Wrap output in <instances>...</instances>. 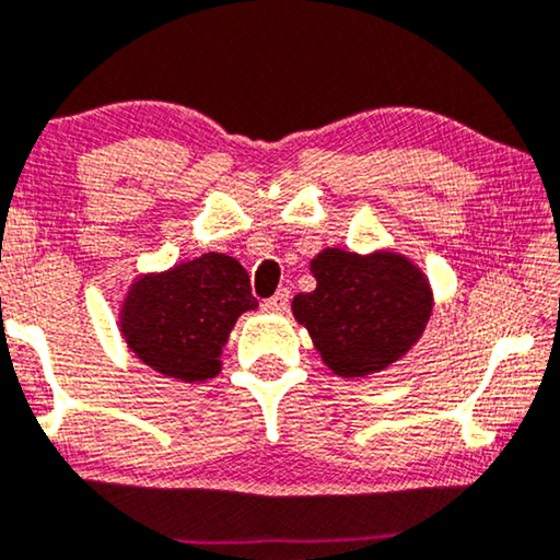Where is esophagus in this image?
Instances as JSON below:
<instances>
[{
  "label": "esophagus",
  "instance_id": "34e87169",
  "mask_svg": "<svg viewBox=\"0 0 560 560\" xmlns=\"http://www.w3.org/2000/svg\"><path fill=\"white\" fill-rule=\"evenodd\" d=\"M289 302H291V291L289 289H279L271 299H266L264 308H266V312H287Z\"/></svg>",
  "mask_w": 560,
  "mask_h": 560
}]
</instances>
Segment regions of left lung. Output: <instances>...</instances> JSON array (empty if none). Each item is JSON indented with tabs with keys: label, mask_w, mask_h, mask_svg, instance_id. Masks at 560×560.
Segmentation results:
<instances>
[{
	"label": "left lung",
	"mask_w": 560,
	"mask_h": 560,
	"mask_svg": "<svg viewBox=\"0 0 560 560\" xmlns=\"http://www.w3.org/2000/svg\"><path fill=\"white\" fill-rule=\"evenodd\" d=\"M312 273L316 289L296 294L291 308L341 377H364L397 362L430 319L428 281L402 256L327 248L312 261Z\"/></svg>",
	"instance_id": "obj_1"
}]
</instances>
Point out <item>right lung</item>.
Returning <instances> with one entry per match:
<instances>
[{
	"label": "right lung",
	"instance_id": "obj_1",
	"mask_svg": "<svg viewBox=\"0 0 560 560\" xmlns=\"http://www.w3.org/2000/svg\"><path fill=\"white\" fill-rule=\"evenodd\" d=\"M258 302L244 266L203 254L158 277L140 279L122 306V334L155 372L183 382L219 374V354L233 324Z\"/></svg>",
	"mask_w": 560,
	"mask_h": 560
}]
</instances>
